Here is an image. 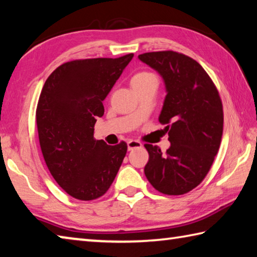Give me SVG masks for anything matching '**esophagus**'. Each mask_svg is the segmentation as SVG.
<instances>
[{"mask_svg":"<svg viewBox=\"0 0 257 257\" xmlns=\"http://www.w3.org/2000/svg\"><path fill=\"white\" fill-rule=\"evenodd\" d=\"M127 145H128V151H133L135 148H139L143 146V144L138 141H129Z\"/></svg>","mask_w":257,"mask_h":257,"instance_id":"34e87169","label":"esophagus"}]
</instances>
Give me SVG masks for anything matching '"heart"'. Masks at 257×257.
<instances>
[{"label": "heart", "instance_id": "1", "mask_svg": "<svg viewBox=\"0 0 257 257\" xmlns=\"http://www.w3.org/2000/svg\"><path fill=\"white\" fill-rule=\"evenodd\" d=\"M152 76H155V75H153V74H152V73H149V72H141V73L136 74V75H135V76L133 77L132 83H134V82H141V81H145V80H147V78L152 77Z\"/></svg>", "mask_w": 257, "mask_h": 257}]
</instances>
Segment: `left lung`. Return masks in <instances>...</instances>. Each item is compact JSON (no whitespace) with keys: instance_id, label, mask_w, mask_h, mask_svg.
<instances>
[{"instance_id":"left-lung-1","label":"left lung","mask_w":257,"mask_h":257,"mask_svg":"<svg viewBox=\"0 0 257 257\" xmlns=\"http://www.w3.org/2000/svg\"><path fill=\"white\" fill-rule=\"evenodd\" d=\"M161 74L166 97L160 122L171 147L165 153L145 144V175L158 192L181 195L201 183L216 157L223 127L222 102L216 85L197 60L173 50L138 56Z\"/></svg>"}]
</instances>
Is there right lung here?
I'll list each match as a JSON object with an SVG mask.
<instances>
[{
    "label": "right lung",
    "mask_w": 257,
    "mask_h": 257,
    "mask_svg": "<svg viewBox=\"0 0 257 257\" xmlns=\"http://www.w3.org/2000/svg\"><path fill=\"white\" fill-rule=\"evenodd\" d=\"M75 59L50 74L36 110L41 152L50 174L65 192L82 201L103 195L127 153V144L110 146L93 136L102 101L133 59Z\"/></svg>",
    "instance_id": "right-lung-1"
}]
</instances>
